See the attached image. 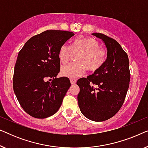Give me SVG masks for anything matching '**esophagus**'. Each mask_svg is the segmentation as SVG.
I'll list each match as a JSON object with an SVG mask.
<instances>
[{
	"instance_id": "obj_1",
	"label": "esophagus",
	"mask_w": 148,
	"mask_h": 148,
	"mask_svg": "<svg viewBox=\"0 0 148 148\" xmlns=\"http://www.w3.org/2000/svg\"><path fill=\"white\" fill-rule=\"evenodd\" d=\"M70 82H71V84L72 85L76 84V80L75 79H71Z\"/></svg>"
}]
</instances>
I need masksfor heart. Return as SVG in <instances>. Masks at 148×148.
Returning <instances> with one entry per match:
<instances>
[{
  "label": "heart",
  "instance_id": "heart-1",
  "mask_svg": "<svg viewBox=\"0 0 148 148\" xmlns=\"http://www.w3.org/2000/svg\"><path fill=\"white\" fill-rule=\"evenodd\" d=\"M81 52L77 56V62L63 66L60 70L62 76L76 78L84 75L86 69L90 72H95L104 65L106 60V50L102 47L98 41L93 38L78 37L74 40L71 46L64 44L58 51V59L62 64L69 60L73 52Z\"/></svg>",
  "mask_w": 148,
  "mask_h": 148
}]
</instances>
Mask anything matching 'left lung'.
<instances>
[{"label": "left lung", "instance_id": "left-lung-1", "mask_svg": "<svg viewBox=\"0 0 148 148\" xmlns=\"http://www.w3.org/2000/svg\"><path fill=\"white\" fill-rule=\"evenodd\" d=\"M104 42L106 62L100 69L77 84L81 112L90 120L101 122L114 116L124 103L130 82L129 58L114 39L103 34L93 33Z\"/></svg>", "mask_w": 148, "mask_h": 148}]
</instances>
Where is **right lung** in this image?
Masks as SVG:
<instances>
[{"label":"right lung","mask_w":148,"mask_h":148,"mask_svg":"<svg viewBox=\"0 0 148 148\" xmlns=\"http://www.w3.org/2000/svg\"><path fill=\"white\" fill-rule=\"evenodd\" d=\"M74 35L67 31L46 30L28 40L18 54L13 90L22 108L30 116L47 118L61 106L71 83L67 77H56L60 67L58 51Z\"/></svg>","instance_id":"add662e5"}]
</instances>
